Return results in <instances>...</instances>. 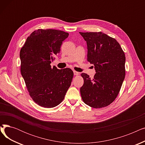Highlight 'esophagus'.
Instances as JSON below:
<instances>
[{"label": "esophagus", "instance_id": "esophagus-1", "mask_svg": "<svg viewBox=\"0 0 145 145\" xmlns=\"http://www.w3.org/2000/svg\"><path fill=\"white\" fill-rule=\"evenodd\" d=\"M73 73H74V75H76V76H77V75H79V72H76V71H73Z\"/></svg>", "mask_w": 145, "mask_h": 145}]
</instances>
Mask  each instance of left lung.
I'll use <instances>...</instances> for the list:
<instances>
[{
	"mask_svg": "<svg viewBox=\"0 0 145 145\" xmlns=\"http://www.w3.org/2000/svg\"><path fill=\"white\" fill-rule=\"evenodd\" d=\"M79 33L87 43L88 61L96 72L93 79L81 74L82 99L92 108L106 107L115 100L125 79V53L115 39L101 32Z\"/></svg>",
	"mask_w": 145,
	"mask_h": 145,
	"instance_id": "1",
	"label": "left lung"
}]
</instances>
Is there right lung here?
<instances>
[{"mask_svg":"<svg viewBox=\"0 0 145 145\" xmlns=\"http://www.w3.org/2000/svg\"><path fill=\"white\" fill-rule=\"evenodd\" d=\"M69 33L55 29H37L21 48L20 72L29 95L42 107L52 108L63 101L71 85L70 68L58 69L50 63Z\"/></svg>","mask_w":145,"mask_h":145,"instance_id":"right-lung-1","label":"right lung"}]
</instances>
